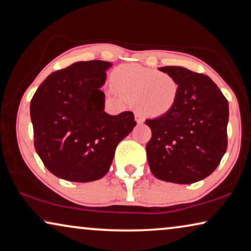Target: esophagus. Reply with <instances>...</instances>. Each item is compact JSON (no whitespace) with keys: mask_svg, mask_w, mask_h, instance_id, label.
I'll use <instances>...</instances> for the list:
<instances>
[{"mask_svg":"<svg viewBox=\"0 0 251 251\" xmlns=\"http://www.w3.org/2000/svg\"><path fill=\"white\" fill-rule=\"evenodd\" d=\"M135 121L137 124H143L144 119H143V117H142V115H140L138 113H135Z\"/></svg>","mask_w":251,"mask_h":251,"instance_id":"obj_1","label":"esophagus"}]
</instances>
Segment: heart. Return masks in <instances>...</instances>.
Instances as JSON below:
<instances>
[{"instance_id": "1", "label": "heart", "mask_w": 251, "mask_h": 251, "mask_svg": "<svg viewBox=\"0 0 251 251\" xmlns=\"http://www.w3.org/2000/svg\"><path fill=\"white\" fill-rule=\"evenodd\" d=\"M110 91L119 93L149 117L170 114L178 102L179 83L174 76L136 64L116 69Z\"/></svg>"}]
</instances>
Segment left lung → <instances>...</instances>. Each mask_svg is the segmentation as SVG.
<instances>
[{
  "instance_id": "1",
  "label": "left lung",
  "mask_w": 251,
  "mask_h": 251,
  "mask_svg": "<svg viewBox=\"0 0 251 251\" xmlns=\"http://www.w3.org/2000/svg\"><path fill=\"white\" fill-rule=\"evenodd\" d=\"M159 71L177 80L179 97L170 114L145 121L152 130L150 169L160 180L193 184L208 177L226 151L229 103L207 75L181 66Z\"/></svg>"
}]
</instances>
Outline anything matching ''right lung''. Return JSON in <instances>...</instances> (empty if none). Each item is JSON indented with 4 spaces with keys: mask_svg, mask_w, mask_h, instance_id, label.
I'll list each match as a JSON object with an SVG mask.
<instances>
[{
    "mask_svg": "<svg viewBox=\"0 0 251 251\" xmlns=\"http://www.w3.org/2000/svg\"><path fill=\"white\" fill-rule=\"evenodd\" d=\"M104 61L76 62L46 77L30 102L35 149L45 167L64 180L102 178L119 142L136 125L132 111H104Z\"/></svg>",
    "mask_w": 251,
    "mask_h": 251,
    "instance_id": "obj_1",
    "label": "right lung"
}]
</instances>
